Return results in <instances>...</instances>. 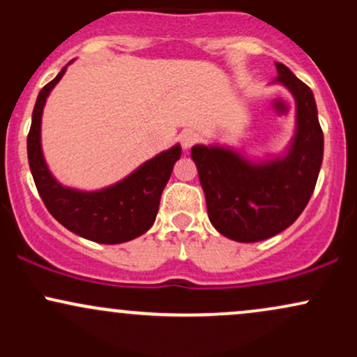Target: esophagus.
Here are the masks:
<instances>
[{
  "label": "esophagus",
  "mask_w": 357,
  "mask_h": 357,
  "mask_svg": "<svg viewBox=\"0 0 357 357\" xmlns=\"http://www.w3.org/2000/svg\"><path fill=\"white\" fill-rule=\"evenodd\" d=\"M196 141H198V134L192 132V130H184V132L179 134V142H181L183 149H190Z\"/></svg>",
  "instance_id": "esophagus-1"
}]
</instances>
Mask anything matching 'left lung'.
I'll use <instances>...</instances> for the list:
<instances>
[{
	"label": "left lung",
	"instance_id": "8db88e82",
	"mask_svg": "<svg viewBox=\"0 0 357 357\" xmlns=\"http://www.w3.org/2000/svg\"><path fill=\"white\" fill-rule=\"evenodd\" d=\"M280 84L296 100V134L280 155L248 159L220 144H196L198 167L213 227L240 243L267 240L296 221L312 196L324 155V134L314 93L284 63H275Z\"/></svg>",
	"mask_w": 357,
	"mask_h": 357
}]
</instances>
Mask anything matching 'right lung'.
Masks as SVG:
<instances>
[{"mask_svg":"<svg viewBox=\"0 0 357 357\" xmlns=\"http://www.w3.org/2000/svg\"><path fill=\"white\" fill-rule=\"evenodd\" d=\"M65 70L67 67L40 90L31 116L26 149L36 190L53 218L82 238L104 245L137 238L153 227L162 190L169 181L174 162L181 158V146L162 151L124 179L102 190L80 191L63 186L50 173L43 158L42 116L48 96Z\"/></svg>","mask_w":357,"mask_h":357,"instance_id":"1","label":"right lung"}]
</instances>
